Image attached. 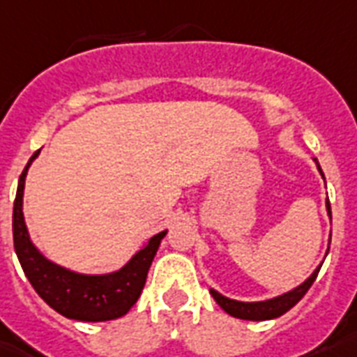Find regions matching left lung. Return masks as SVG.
Wrapping results in <instances>:
<instances>
[{"label":"left lung","instance_id":"8db88e82","mask_svg":"<svg viewBox=\"0 0 357 357\" xmlns=\"http://www.w3.org/2000/svg\"><path fill=\"white\" fill-rule=\"evenodd\" d=\"M313 162L317 164V169H319L320 176L324 178V173H322V169H320L319 160L313 158ZM326 210H328V216H330L331 220V208H330V201H328V199H326ZM330 242H331V234H330V238H328V251H330ZM326 255H328V253H326ZM322 262H320L319 266L314 268V272L311 273V275H309L302 284H298V287H294L292 291L284 292V294L270 298V300H261V302H240V300H233V298L223 296V294H220V292L214 291V289H208V291L210 294H212V298L216 300L218 305H220L225 313L234 317V319H242V320L278 319V317L287 313L289 309L294 307V305H296L303 296H305V292L311 289V284L314 283V279H317V275H319V270L320 266H322Z\"/></svg>","mask_w":357,"mask_h":357}]
</instances>
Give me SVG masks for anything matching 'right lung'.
I'll list each match as a JSON object with an SVG mask.
<instances>
[{
  "instance_id": "1",
  "label": "right lung",
  "mask_w": 357,
  "mask_h": 357,
  "mask_svg": "<svg viewBox=\"0 0 357 357\" xmlns=\"http://www.w3.org/2000/svg\"><path fill=\"white\" fill-rule=\"evenodd\" d=\"M40 151L33 154L20 175L13 208V236L15 251L22 270L37 294L50 307L66 319L82 322H106L123 317L139 298L149 268L167 231L154 234L147 244L141 245L126 264L107 273H82L50 261L33 244L24 218V190L29 165L37 160Z\"/></svg>"
}]
</instances>
